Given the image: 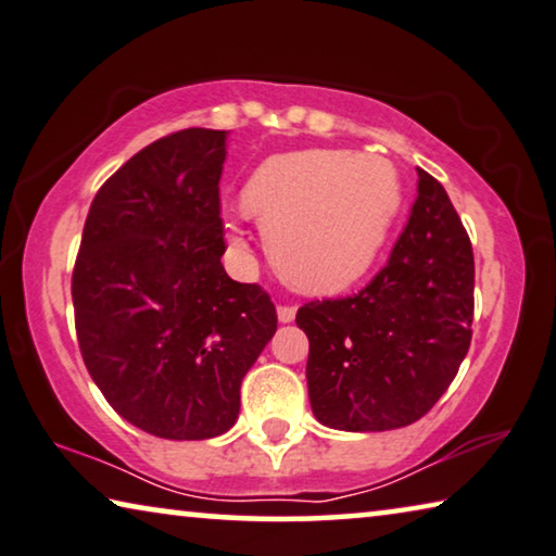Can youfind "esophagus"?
<instances>
[{"label": "esophagus", "mask_w": 556, "mask_h": 556, "mask_svg": "<svg viewBox=\"0 0 556 556\" xmlns=\"http://www.w3.org/2000/svg\"><path fill=\"white\" fill-rule=\"evenodd\" d=\"M278 320L280 323H293L295 320V307L293 305H278Z\"/></svg>", "instance_id": "esophagus-1"}]
</instances>
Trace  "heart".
Here are the masks:
<instances>
[{
    "instance_id": "b5f03b06",
    "label": "heart",
    "mask_w": 556,
    "mask_h": 556,
    "mask_svg": "<svg viewBox=\"0 0 556 556\" xmlns=\"http://www.w3.org/2000/svg\"><path fill=\"white\" fill-rule=\"evenodd\" d=\"M243 208L266 230L270 261L288 286L332 295L380 258L403 208V181L372 153L298 151L253 170ZM230 243L243 251L241 236Z\"/></svg>"
}]
</instances>
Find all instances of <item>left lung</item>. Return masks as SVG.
I'll list each match as a JSON object with an SVG mask.
<instances>
[{
  "label": "left lung",
  "mask_w": 556,
  "mask_h": 556,
  "mask_svg": "<svg viewBox=\"0 0 556 556\" xmlns=\"http://www.w3.org/2000/svg\"><path fill=\"white\" fill-rule=\"evenodd\" d=\"M413 213L388 266L361 293L305 303L307 395L345 432L413 425L442 397L472 340V243L440 181L417 168Z\"/></svg>",
  "instance_id": "obj_1"
}]
</instances>
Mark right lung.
<instances>
[{
    "mask_svg": "<svg viewBox=\"0 0 556 556\" xmlns=\"http://www.w3.org/2000/svg\"><path fill=\"white\" fill-rule=\"evenodd\" d=\"M228 131L149 143L101 186L72 276L76 338L106 403L164 440L236 425L241 380L278 328L255 283H236L218 181Z\"/></svg>",
    "mask_w": 556,
    "mask_h": 556,
    "instance_id": "obj_1",
    "label": "right lung"
}]
</instances>
